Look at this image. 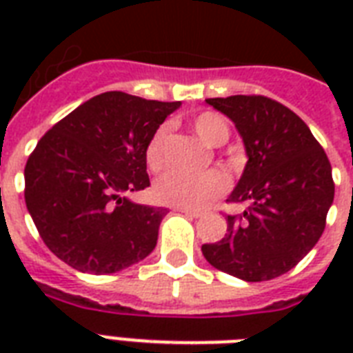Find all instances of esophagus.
Instances as JSON below:
<instances>
[{
  "mask_svg": "<svg viewBox=\"0 0 353 353\" xmlns=\"http://www.w3.org/2000/svg\"><path fill=\"white\" fill-rule=\"evenodd\" d=\"M177 212H183V214L190 216V218H199L201 216V212L199 210H190V209H176Z\"/></svg>",
  "mask_w": 353,
  "mask_h": 353,
  "instance_id": "esophagus-1",
  "label": "esophagus"
}]
</instances>
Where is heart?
Instances as JSON below:
<instances>
[{
    "label": "heart",
    "instance_id": "1",
    "mask_svg": "<svg viewBox=\"0 0 353 353\" xmlns=\"http://www.w3.org/2000/svg\"><path fill=\"white\" fill-rule=\"evenodd\" d=\"M194 132L209 146H221L229 139V124L221 115L214 112L199 113L192 121ZM168 137V126L163 124L152 133L146 148L144 161L152 172H159L166 165L165 144ZM227 188L225 176L218 170L203 174H183V172H166L154 183V198L163 205L177 209L199 210L223 194Z\"/></svg>",
    "mask_w": 353,
    "mask_h": 353
}]
</instances>
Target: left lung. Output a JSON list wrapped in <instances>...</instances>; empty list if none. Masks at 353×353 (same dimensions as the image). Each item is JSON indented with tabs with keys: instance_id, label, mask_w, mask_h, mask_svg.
I'll list each match as a JSON object with an SVG mask.
<instances>
[{
	"instance_id": "1",
	"label": "left lung",
	"mask_w": 353,
	"mask_h": 353,
	"mask_svg": "<svg viewBox=\"0 0 353 353\" xmlns=\"http://www.w3.org/2000/svg\"><path fill=\"white\" fill-rule=\"evenodd\" d=\"M234 122L247 165L229 201H245L240 218L227 216L220 241L201 245L212 268L245 282L276 279L319 241L334 203L332 165L306 122L260 95L207 99Z\"/></svg>"
}]
</instances>
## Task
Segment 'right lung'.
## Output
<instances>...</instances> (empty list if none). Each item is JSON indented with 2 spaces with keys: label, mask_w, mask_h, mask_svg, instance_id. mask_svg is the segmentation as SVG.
I'll return each mask as SVG.
<instances>
[{
  "label": "right lung",
  "mask_w": 353,
  "mask_h": 353,
  "mask_svg": "<svg viewBox=\"0 0 353 353\" xmlns=\"http://www.w3.org/2000/svg\"><path fill=\"white\" fill-rule=\"evenodd\" d=\"M179 106L108 91L38 141L25 165V203L62 262L110 274L154 251L168 210L133 203L126 194L150 187L144 148Z\"/></svg>",
  "instance_id": "obj_1"
}]
</instances>
